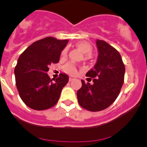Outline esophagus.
Listing matches in <instances>:
<instances>
[{"instance_id":"esophagus-1","label":"esophagus","mask_w":147,"mask_h":147,"mask_svg":"<svg viewBox=\"0 0 147 147\" xmlns=\"http://www.w3.org/2000/svg\"><path fill=\"white\" fill-rule=\"evenodd\" d=\"M74 80V77H69V82L73 81Z\"/></svg>"}]
</instances>
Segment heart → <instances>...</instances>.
Wrapping results in <instances>:
<instances>
[{"label": "heart", "mask_w": 147, "mask_h": 147, "mask_svg": "<svg viewBox=\"0 0 147 147\" xmlns=\"http://www.w3.org/2000/svg\"><path fill=\"white\" fill-rule=\"evenodd\" d=\"M76 47L77 49H80L82 52L84 54V59H88L90 57V56L91 55L92 52H93V47L92 45L89 43V42H86V41H80V42H76L75 44ZM67 49H64L61 52V56L62 57H65L66 54H67ZM64 71L66 73L69 74L71 75H75L77 73V70H76V67L74 65L71 64H67L64 66L63 67Z\"/></svg>", "instance_id": "obj_1"}]
</instances>
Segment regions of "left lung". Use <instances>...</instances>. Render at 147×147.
<instances>
[{
  "instance_id": "obj_1",
  "label": "left lung",
  "mask_w": 147,
  "mask_h": 147,
  "mask_svg": "<svg viewBox=\"0 0 147 147\" xmlns=\"http://www.w3.org/2000/svg\"><path fill=\"white\" fill-rule=\"evenodd\" d=\"M98 59L94 67L86 74L93 78V85L82 80L77 91L80 105L89 111L97 112L107 108L119 95L124 80L125 66L120 54L104 40H96Z\"/></svg>"
}]
</instances>
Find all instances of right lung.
I'll return each instance as SVG.
<instances>
[{"label":"right lung","instance_id":"right-lung-1","mask_svg":"<svg viewBox=\"0 0 147 147\" xmlns=\"http://www.w3.org/2000/svg\"><path fill=\"white\" fill-rule=\"evenodd\" d=\"M67 40L48 37L29 45L18 58L15 68V82L23 102L28 107L44 110L57 103L68 76L60 74L54 82L47 72L49 66L57 63Z\"/></svg>","mask_w":147,"mask_h":147}]
</instances>
